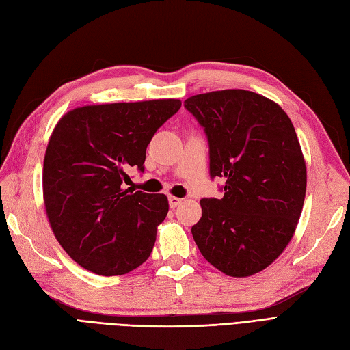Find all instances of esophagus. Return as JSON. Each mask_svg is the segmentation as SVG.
Returning <instances> with one entry per match:
<instances>
[{
  "mask_svg": "<svg viewBox=\"0 0 350 350\" xmlns=\"http://www.w3.org/2000/svg\"><path fill=\"white\" fill-rule=\"evenodd\" d=\"M169 206H171L172 208H175V207H178L179 204L183 203V198H179V197H175V196H169Z\"/></svg>",
  "mask_w": 350,
  "mask_h": 350,
  "instance_id": "34e87169",
  "label": "esophagus"
}]
</instances>
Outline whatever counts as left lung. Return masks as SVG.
I'll return each mask as SVG.
<instances>
[{"label": "left lung", "mask_w": 350, "mask_h": 350, "mask_svg": "<svg viewBox=\"0 0 350 350\" xmlns=\"http://www.w3.org/2000/svg\"><path fill=\"white\" fill-rule=\"evenodd\" d=\"M184 107L204 126L211 178L225 179L224 197L200 201L193 238L226 276H252L280 256L298 226L306 191L298 135L276 102L250 90L194 94Z\"/></svg>", "instance_id": "left-lung-1"}]
</instances>
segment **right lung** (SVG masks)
<instances>
[{
    "instance_id": "obj_1",
    "label": "right lung",
    "mask_w": 350,
    "mask_h": 350,
    "mask_svg": "<svg viewBox=\"0 0 350 350\" xmlns=\"http://www.w3.org/2000/svg\"><path fill=\"white\" fill-rule=\"evenodd\" d=\"M179 99L86 105L61 116L44 159L42 187L52 232L79 266L121 276L149 258L169 203L122 188L143 171L146 149Z\"/></svg>"
}]
</instances>
